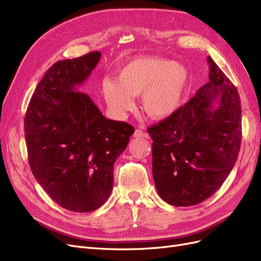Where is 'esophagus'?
<instances>
[{
  "label": "esophagus",
  "mask_w": 261,
  "mask_h": 261,
  "mask_svg": "<svg viewBox=\"0 0 261 261\" xmlns=\"http://www.w3.org/2000/svg\"><path fill=\"white\" fill-rule=\"evenodd\" d=\"M134 137H136V138H149V135L144 130L136 129L135 133H134Z\"/></svg>",
  "instance_id": "34e87169"
}]
</instances>
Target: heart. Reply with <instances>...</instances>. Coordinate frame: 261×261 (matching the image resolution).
<instances>
[{
    "instance_id": "b5f03b06",
    "label": "heart",
    "mask_w": 261,
    "mask_h": 261,
    "mask_svg": "<svg viewBox=\"0 0 261 261\" xmlns=\"http://www.w3.org/2000/svg\"><path fill=\"white\" fill-rule=\"evenodd\" d=\"M188 82L183 66L160 58H140L129 62L113 78L102 82L101 90L109 109L123 116L140 96L141 110L153 120L174 114L183 101Z\"/></svg>"
}]
</instances>
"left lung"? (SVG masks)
Listing matches in <instances>:
<instances>
[{
    "label": "left lung",
    "instance_id": "obj_1",
    "mask_svg": "<svg viewBox=\"0 0 261 261\" xmlns=\"http://www.w3.org/2000/svg\"><path fill=\"white\" fill-rule=\"evenodd\" d=\"M209 83L165 120L148 127L158 194L172 206H194L215 194L238 160L242 109L235 86L207 57Z\"/></svg>",
    "mask_w": 261,
    "mask_h": 261
}]
</instances>
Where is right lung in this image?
I'll return each mask as SVG.
<instances>
[{"instance_id":"1","label":"right lung","mask_w":261,"mask_h":261,"mask_svg":"<svg viewBox=\"0 0 261 261\" xmlns=\"http://www.w3.org/2000/svg\"><path fill=\"white\" fill-rule=\"evenodd\" d=\"M100 58L94 51L53 64L25 115L31 172L55 202L74 212L93 211L108 200L114 163L135 132L106 118L88 94L77 91Z\"/></svg>"}]
</instances>
